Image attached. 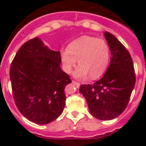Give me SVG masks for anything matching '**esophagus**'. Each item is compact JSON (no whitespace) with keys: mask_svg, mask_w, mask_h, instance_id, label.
Wrapping results in <instances>:
<instances>
[{"mask_svg":"<svg viewBox=\"0 0 146 146\" xmlns=\"http://www.w3.org/2000/svg\"><path fill=\"white\" fill-rule=\"evenodd\" d=\"M72 82H73V84L75 85L76 88H80V83H79V82H76V81H72Z\"/></svg>","mask_w":146,"mask_h":146,"instance_id":"esophagus-1","label":"esophagus"}]
</instances>
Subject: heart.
Listing matches in <instances>:
<instances>
[{"label": "heart", "mask_w": 146, "mask_h": 146, "mask_svg": "<svg viewBox=\"0 0 146 146\" xmlns=\"http://www.w3.org/2000/svg\"><path fill=\"white\" fill-rule=\"evenodd\" d=\"M60 58L65 72L70 73L77 63L80 64L73 73L77 79H92L102 76L108 66L111 50L104 40L93 36L79 38L62 50Z\"/></svg>", "instance_id": "1"}]
</instances>
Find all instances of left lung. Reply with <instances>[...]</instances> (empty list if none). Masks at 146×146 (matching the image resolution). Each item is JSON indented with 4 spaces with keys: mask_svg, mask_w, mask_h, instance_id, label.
Here are the masks:
<instances>
[{
    "mask_svg": "<svg viewBox=\"0 0 146 146\" xmlns=\"http://www.w3.org/2000/svg\"><path fill=\"white\" fill-rule=\"evenodd\" d=\"M111 62L102 79L92 85H82L80 93L86 100L89 112L98 120L117 117L127 108L136 83L132 57L122 43L108 32L104 33Z\"/></svg>",
    "mask_w": 146,
    "mask_h": 146,
    "instance_id": "1",
    "label": "left lung"
}]
</instances>
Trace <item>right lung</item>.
Returning a JSON list of instances; mask_svg holds the SVG:
<instances>
[{
	"mask_svg": "<svg viewBox=\"0 0 146 146\" xmlns=\"http://www.w3.org/2000/svg\"><path fill=\"white\" fill-rule=\"evenodd\" d=\"M60 50H52L35 37L17 51L10 69L15 104L26 118L38 124L55 120L64 111V88L70 83L60 68Z\"/></svg>",
	"mask_w": 146,
	"mask_h": 146,
	"instance_id": "add662e5",
	"label": "right lung"
}]
</instances>
